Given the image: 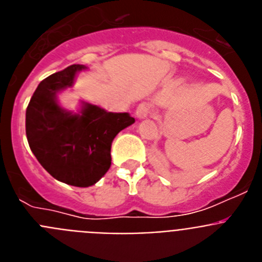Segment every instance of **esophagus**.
Wrapping results in <instances>:
<instances>
[{
  "label": "esophagus",
  "mask_w": 262,
  "mask_h": 262,
  "mask_svg": "<svg viewBox=\"0 0 262 262\" xmlns=\"http://www.w3.org/2000/svg\"><path fill=\"white\" fill-rule=\"evenodd\" d=\"M151 111H152V106L149 105L148 102H142L139 103V106L136 107L135 114L139 119H144V118H148L151 115Z\"/></svg>",
  "instance_id": "1"
}]
</instances>
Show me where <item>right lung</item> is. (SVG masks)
Instances as JSON below:
<instances>
[{
  "label": "right lung",
  "instance_id": "right-lung-1",
  "mask_svg": "<svg viewBox=\"0 0 262 262\" xmlns=\"http://www.w3.org/2000/svg\"><path fill=\"white\" fill-rule=\"evenodd\" d=\"M84 68L73 64L48 76L26 108V136L32 154L53 178L78 187L92 186L107 172L111 143L135 122L127 113H108L92 105H85L81 115L60 108L55 96L72 86L76 72Z\"/></svg>",
  "mask_w": 262,
  "mask_h": 262
}]
</instances>
